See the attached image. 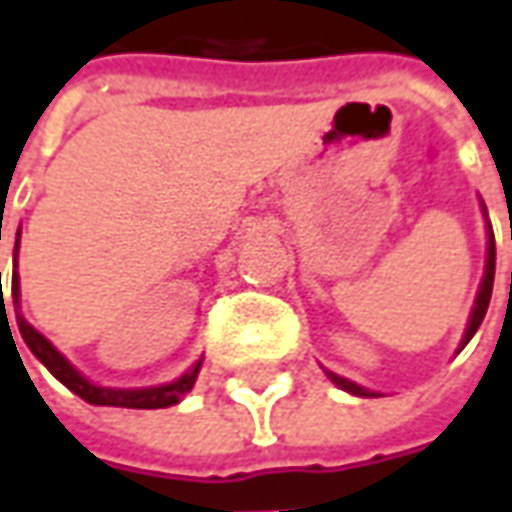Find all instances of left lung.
Returning <instances> with one entry per match:
<instances>
[{"label": "left lung", "instance_id": "left-lung-1", "mask_svg": "<svg viewBox=\"0 0 512 512\" xmlns=\"http://www.w3.org/2000/svg\"><path fill=\"white\" fill-rule=\"evenodd\" d=\"M482 209H485V203H482ZM487 215V209H485ZM493 274H496V240H493V229H490V221H487V263H485V277H482V286H479V294H476V303H473V311H470V320H467L465 328V337H462V345L459 348H465L470 343V337L476 334V328L482 326V320H485L487 306H490V294H493ZM326 377L337 385V388H343L348 394H354V397H377L374 391H368V388H362L357 382H351V379L340 377V374H334V371H326Z\"/></svg>", "mask_w": 512, "mask_h": 512}]
</instances>
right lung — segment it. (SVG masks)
Returning a JSON list of instances; mask_svg holds the SVG:
<instances>
[{"label": "right lung", "instance_id": "obj_1", "mask_svg": "<svg viewBox=\"0 0 512 512\" xmlns=\"http://www.w3.org/2000/svg\"><path fill=\"white\" fill-rule=\"evenodd\" d=\"M19 232H22V229H19ZM19 232H16V252H19ZM16 252H13V263H16ZM10 294H13V309H16L19 334H22V340L27 343V348L36 354V360L42 362L53 377L59 379L62 385H67L76 397H81L84 402H90V405H113V408H169V405H178V402L192 391V385H195V379H198L201 360L195 362V365L178 379H172L167 385H155V388H104V385H96V382H90L81 371H76L70 362L64 360L62 351H56V345L50 343L45 334H39V331L30 326L25 317L19 314V274L16 272H13V280H10Z\"/></svg>", "mask_w": 512, "mask_h": 512}]
</instances>
